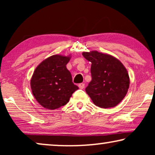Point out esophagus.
Returning a JSON list of instances; mask_svg holds the SVG:
<instances>
[{
	"mask_svg": "<svg viewBox=\"0 0 155 155\" xmlns=\"http://www.w3.org/2000/svg\"><path fill=\"white\" fill-rule=\"evenodd\" d=\"M78 87H79L80 89H84V83H80V84H78Z\"/></svg>",
	"mask_w": 155,
	"mask_h": 155,
	"instance_id": "esophagus-1",
	"label": "esophagus"
}]
</instances>
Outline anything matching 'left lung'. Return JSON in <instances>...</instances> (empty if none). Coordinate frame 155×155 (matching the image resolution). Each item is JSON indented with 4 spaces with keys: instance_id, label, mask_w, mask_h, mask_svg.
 I'll return each mask as SVG.
<instances>
[{
    "instance_id": "left-lung-1",
    "label": "left lung",
    "mask_w": 155,
    "mask_h": 155,
    "mask_svg": "<svg viewBox=\"0 0 155 155\" xmlns=\"http://www.w3.org/2000/svg\"><path fill=\"white\" fill-rule=\"evenodd\" d=\"M82 56L92 63V80L85 89L93 103L107 109L114 107L128 92L130 79L123 63L115 57L92 51Z\"/></svg>"
}]
</instances>
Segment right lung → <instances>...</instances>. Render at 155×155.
Here are the masks:
<instances>
[{"mask_svg":"<svg viewBox=\"0 0 155 155\" xmlns=\"http://www.w3.org/2000/svg\"><path fill=\"white\" fill-rule=\"evenodd\" d=\"M70 59L71 56L54 55L42 61L34 71L30 82L31 92L45 109L54 110L65 105L78 90L66 68Z\"/></svg>","mask_w":155,"mask_h":155,"instance_id":"1","label":"right lung"}]
</instances>
